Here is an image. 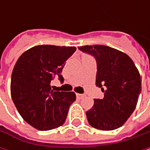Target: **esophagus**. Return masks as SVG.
<instances>
[{
  "mask_svg": "<svg viewBox=\"0 0 150 150\" xmlns=\"http://www.w3.org/2000/svg\"><path fill=\"white\" fill-rule=\"evenodd\" d=\"M85 96L84 95H81V94H76V97L79 98V99H81L82 97H84Z\"/></svg>",
  "mask_w": 150,
  "mask_h": 150,
  "instance_id": "1",
  "label": "esophagus"
}]
</instances>
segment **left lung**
<instances>
[{
	"mask_svg": "<svg viewBox=\"0 0 150 150\" xmlns=\"http://www.w3.org/2000/svg\"><path fill=\"white\" fill-rule=\"evenodd\" d=\"M79 49L96 59V85L104 92V97L95 99L94 106L86 112L89 124L102 130L122 127L135 109L142 90L134 62L125 53L108 46H81Z\"/></svg>",
	"mask_w": 150,
	"mask_h": 150,
	"instance_id": "8db88e82",
	"label": "left lung"
}]
</instances>
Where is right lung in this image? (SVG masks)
I'll return each instance as SVG.
<instances>
[{
	"label": "right lung",
	"instance_id": "right-lung-1",
	"mask_svg": "<svg viewBox=\"0 0 150 150\" xmlns=\"http://www.w3.org/2000/svg\"><path fill=\"white\" fill-rule=\"evenodd\" d=\"M75 50V47L38 45L18 58L11 76V97L21 116L35 129L50 130L65 122L75 94L54 91L50 82L54 75L63 81L65 62Z\"/></svg>",
	"mask_w": 150,
	"mask_h": 150
}]
</instances>
